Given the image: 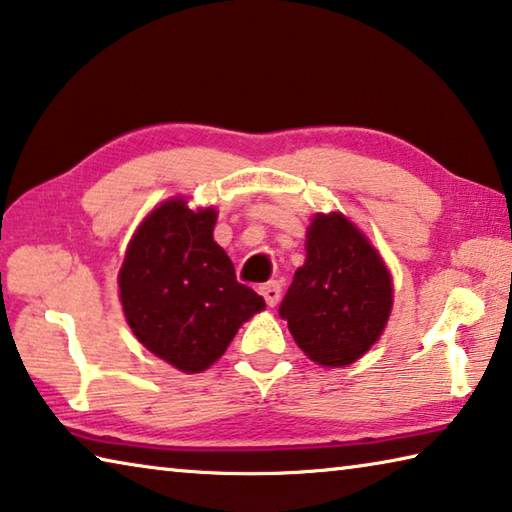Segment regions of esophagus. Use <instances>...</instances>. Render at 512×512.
I'll list each match as a JSON object with an SVG mask.
<instances>
[{
  "mask_svg": "<svg viewBox=\"0 0 512 512\" xmlns=\"http://www.w3.org/2000/svg\"><path fill=\"white\" fill-rule=\"evenodd\" d=\"M259 291H262L264 300L268 306H275L277 302H280V295H282V286L280 282H266L259 286Z\"/></svg>",
  "mask_w": 512,
  "mask_h": 512,
  "instance_id": "esophagus-1",
  "label": "esophagus"
}]
</instances>
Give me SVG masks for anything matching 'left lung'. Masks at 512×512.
<instances>
[{
	"instance_id": "1",
	"label": "left lung",
	"mask_w": 512,
	"mask_h": 512,
	"mask_svg": "<svg viewBox=\"0 0 512 512\" xmlns=\"http://www.w3.org/2000/svg\"><path fill=\"white\" fill-rule=\"evenodd\" d=\"M304 246V266L295 271L280 315L313 362L351 365L385 331L392 275L371 241L340 212L315 215Z\"/></svg>"
}]
</instances>
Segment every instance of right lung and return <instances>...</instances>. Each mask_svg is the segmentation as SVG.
Segmentation results:
<instances>
[{
	"instance_id": "obj_1",
	"label": "right lung",
	"mask_w": 512,
	"mask_h": 512,
	"mask_svg": "<svg viewBox=\"0 0 512 512\" xmlns=\"http://www.w3.org/2000/svg\"><path fill=\"white\" fill-rule=\"evenodd\" d=\"M215 208L174 197L154 208L129 241L118 273L125 320L143 347L185 374L206 371L237 329L266 306L239 284L212 230Z\"/></svg>"
}]
</instances>
